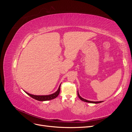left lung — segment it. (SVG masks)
Returning a JSON list of instances; mask_svg holds the SVG:
<instances>
[{
	"mask_svg": "<svg viewBox=\"0 0 132 132\" xmlns=\"http://www.w3.org/2000/svg\"><path fill=\"white\" fill-rule=\"evenodd\" d=\"M78 97H79V98L81 100H82V101H84V102H89V103H101V102H102V101H96V102H95V101H88V100H86V99H84V98H82L79 95V93H78Z\"/></svg>",
	"mask_w": 132,
	"mask_h": 132,
	"instance_id": "obj_1",
	"label": "left lung"
}]
</instances>
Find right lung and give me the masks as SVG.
Here are the masks:
<instances>
[{
  "label": "right lung",
  "instance_id": "right-lung-1",
  "mask_svg": "<svg viewBox=\"0 0 132 132\" xmlns=\"http://www.w3.org/2000/svg\"><path fill=\"white\" fill-rule=\"evenodd\" d=\"M60 87H61V85L59 86L58 90L55 92V93H54L52 94L49 95H41V96L40 95H34L29 94L28 93H26V92H25V93L28 95H29L30 96H31L32 98L36 100L40 101H48V100H51L54 99L58 96V95L59 94V93H60V89H60Z\"/></svg>",
  "mask_w": 132,
  "mask_h": 132
}]
</instances>
